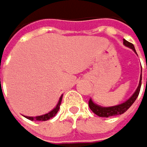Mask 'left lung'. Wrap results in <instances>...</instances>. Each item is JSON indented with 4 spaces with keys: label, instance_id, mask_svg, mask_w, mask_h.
I'll return each instance as SVG.
<instances>
[{
    "label": "left lung",
    "instance_id": "obj_1",
    "mask_svg": "<svg viewBox=\"0 0 147 147\" xmlns=\"http://www.w3.org/2000/svg\"><path fill=\"white\" fill-rule=\"evenodd\" d=\"M123 45L127 47H129L130 49H132L133 51L136 53V50H135L134 45L128 42L127 40L123 39ZM142 72V71H141ZM142 74L140 75V81H139V85L137 88V90L135 91V93L131 95V97H129V99H128L126 102L118 104V105L115 106H110V107H102L100 105H97L95 104L91 99L88 102V104H89V108L91 109V111H93L94 113H95L97 116L99 117H104V118H108L111 116H116V115H121L122 113H124L125 111L128 110L132 104L133 102L136 101V99L138 98V96L140 92V87H141V80H142Z\"/></svg>",
    "mask_w": 147,
    "mask_h": 147
}]
</instances>
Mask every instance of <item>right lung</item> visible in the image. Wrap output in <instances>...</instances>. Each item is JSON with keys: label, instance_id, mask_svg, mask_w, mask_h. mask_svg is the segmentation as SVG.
<instances>
[{"label": "right lung", "instance_id": "1", "mask_svg": "<svg viewBox=\"0 0 147 147\" xmlns=\"http://www.w3.org/2000/svg\"><path fill=\"white\" fill-rule=\"evenodd\" d=\"M61 100H62V95L60 97L59 102H58L56 107L53 111H51L50 113H48L46 114L41 115V116H36V117H26V118L30 119V121H48V119H50L51 118L54 117L56 115V113H58V111H59V109H60V105H61Z\"/></svg>", "mask_w": 147, "mask_h": 147}]
</instances>
